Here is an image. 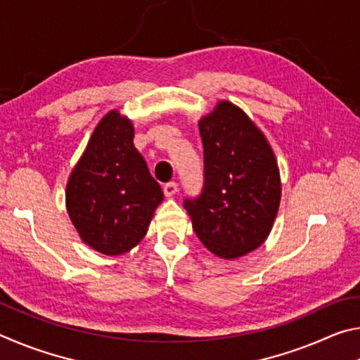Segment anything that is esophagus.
<instances>
[{"label":"esophagus","mask_w":360,"mask_h":360,"mask_svg":"<svg viewBox=\"0 0 360 360\" xmlns=\"http://www.w3.org/2000/svg\"><path fill=\"white\" fill-rule=\"evenodd\" d=\"M163 193H165L167 197H173V195L178 193V184H176V182H168V184L163 186Z\"/></svg>","instance_id":"esophagus-1"}]
</instances>
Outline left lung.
Masks as SVG:
<instances>
[{
	"label": "left lung",
	"mask_w": 360,
	"mask_h": 360,
	"mask_svg": "<svg viewBox=\"0 0 360 360\" xmlns=\"http://www.w3.org/2000/svg\"><path fill=\"white\" fill-rule=\"evenodd\" d=\"M205 184L186 200L198 240L221 259L252 252L270 235L281 202V178L270 143L252 119L221 100L198 120Z\"/></svg>",
	"instance_id": "1"
}]
</instances>
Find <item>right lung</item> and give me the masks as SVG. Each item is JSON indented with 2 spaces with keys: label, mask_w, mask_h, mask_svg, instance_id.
I'll return each mask as SVG.
<instances>
[{
  "label": "right lung",
  "mask_w": 360,
  "mask_h": 360,
  "mask_svg": "<svg viewBox=\"0 0 360 360\" xmlns=\"http://www.w3.org/2000/svg\"><path fill=\"white\" fill-rule=\"evenodd\" d=\"M135 127L117 109L103 117L66 184V211L85 245L129 252L148 233L163 192L133 144Z\"/></svg>",
  "instance_id": "right-lung-1"
}]
</instances>
